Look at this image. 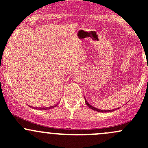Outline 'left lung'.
<instances>
[{
    "label": "left lung",
    "mask_w": 148,
    "mask_h": 148,
    "mask_svg": "<svg viewBox=\"0 0 148 148\" xmlns=\"http://www.w3.org/2000/svg\"><path fill=\"white\" fill-rule=\"evenodd\" d=\"M85 103H86V105L88 106V107H89V108H91L92 109V110H96V111H97V112H111V111H114V110H116V109L115 110H112L111 111H110V110H99V109H97V108H95V107H94L92 105H91V104H89V102H87V101L86 100V99H85Z\"/></svg>",
    "instance_id": "obj_1"
}]
</instances>
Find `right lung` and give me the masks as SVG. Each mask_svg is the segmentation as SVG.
<instances>
[{
  "label": "right lung",
  "instance_id": "right-lung-1",
  "mask_svg": "<svg viewBox=\"0 0 148 148\" xmlns=\"http://www.w3.org/2000/svg\"><path fill=\"white\" fill-rule=\"evenodd\" d=\"M54 107V106H53V107H48V108H46V110H49V109H51L52 107ZM41 110H44V108H43L42 107V108H41Z\"/></svg>",
  "mask_w": 148,
  "mask_h": 148
}]
</instances>
